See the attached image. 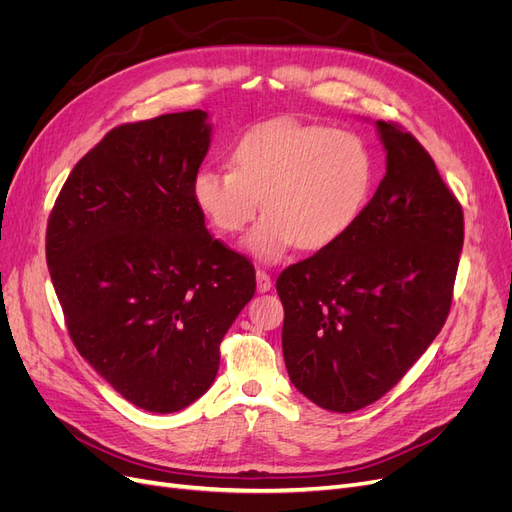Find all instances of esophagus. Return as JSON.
<instances>
[{
	"label": "esophagus",
	"mask_w": 512,
	"mask_h": 512,
	"mask_svg": "<svg viewBox=\"0 0 512 512\" xmlns=\"http://www.w3.org/2000/svg\"><path fill=\"white\" fill-rule=\"evenodd\" d=\"M255 276H257V291H259V293H266V291L272 289V278H270L268 272L257 270Z\"/></svg>",
	"instance_id": "obj_1"
}]
</instances>
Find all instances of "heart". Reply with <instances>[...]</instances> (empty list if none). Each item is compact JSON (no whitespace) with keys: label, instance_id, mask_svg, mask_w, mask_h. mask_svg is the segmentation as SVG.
Instances as JSON below:
<instances>
[{"label":"heart","instance_id":"1","mask_svg":"<svg viewBox=\"0 0 512 512\" xmlns=\"http://www.w3.org/2000/svg\"><path fill=\"white\" fill-rule=\"evenodd\" d=\"M375 185V158L363 137L329 126L276 122L255 128L232 151V168H204L192 198L221 234H238L263 200V217L244 249L278 261L295 244L327 249L361 219Z\"/></svg>","mask_w":512,"mask_h":512}]
</instances>
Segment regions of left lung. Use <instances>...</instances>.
<instances>
[{
	"label": "left lung",
	"mask_w": 512,
	"mask_h": 512,
	"mask_svg": "<svg viewBox=\"0 0 512 512\" xmlns=\"http://www.w3.org/2000/svg\"><path fill=\"white\" fill-rule=\"evenodd\" d=\"M386 175L352 230L276 280L293 386L350 413L399 384L451 308L462 206L411 132L375 122Z\"/></svg>",
	"instance_id": "8db88e82"
}]
</instances>
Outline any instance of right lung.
Masks as SVG:
<instances>
[{
	"label": "right lung",
	"mask_w": 512,
	"mask_h": 512,
	"mask_svg": "<svg viewBox=\"0 0 512 512\" xmlns=\"http://www.w3.org/2000/svg\"><path fill=\"white\" fill-rule=\"evenodd\" d=\"M194 109L122 124L73 166L46 261L75 348L126 401L175 413L211 388L255 268L208 234L192 183L211 147Z\"/></svg>",
	"instance_id": "add662e5"
}]
</instances>
